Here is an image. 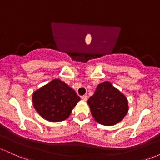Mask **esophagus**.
<instances>
[{
	"label": "esophagus",
	"mask_w": 160,
	"mask_h": 160,
	"mask_svg": "<svg viewBox=\"0 0 160 160\" xmlns=\"http://www.w3.org/2000/svg\"><path fill=\"white\" fill-rule=\"evenodd\" d=\"M82 100H83V101H85V102H86V101H87V99H88L87 95H82Z\"/></svg>",
	"instance_id": "34e87169"
}]
</instances>
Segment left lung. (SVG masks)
Returning <instances> with one entry per match:
<instances>
[{
	"mask_svg": "<svg viewBox=\"0 0 160 160\" xmlns=\"http://www.w3.org/2000/svg\"><path fill=\"white\" fill-rule=\"evenodd\" d=\"M94 120L104 126H113L127 114L128 102L126 95L108 81L98 84L87 102Z\"/></svg>",
	"mask_w": 160,
	"mask_h": 160,
	"instance_id": "obj_1",
	"label": "left lung"
}]
</instances>
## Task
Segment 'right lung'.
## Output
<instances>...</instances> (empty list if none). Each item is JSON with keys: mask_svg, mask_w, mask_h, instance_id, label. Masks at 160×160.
I'll list each match as a JSON object with an SVG mask.
<instances>
[{"mask_svg": "<svg viewBox=\"0 0 160 160\" xmlns=\"http://www.w3.org/2000/svg\"><path fill=\"white\" fill-rule=\"evenodd\" d=\"M80 101L75 91L59 79H54L33 92L34 109L49 122L65 120Z\"/></svg>", "mask_w": 160, "mask_h": 160, "instance_id": "1", "label": "right lung"}]
</instances>
